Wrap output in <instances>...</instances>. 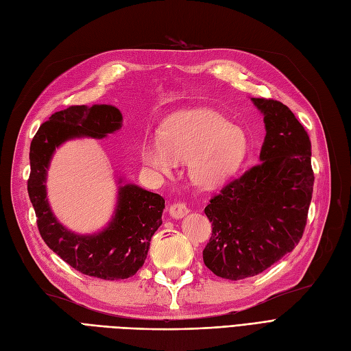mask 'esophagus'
Returning a JSON list of instances; mask_svg holds the SVG:
<instances>
[{"label": "esophagus", "instance_id": "obj_1", "mask_svg": "<svg viewBox=\"0 0 351 351\" xmlns=\"http://www.w3.org/2000/svg\"><path fill=\"white\" fill-rule=\"evenodd\" d=\"M188 213H189V210H188L185 202H180V201L173 202V204L169 207V214H171V217H173V219L184 217V216H186Z\"/></svg>", "mask_w": 351, "mask_h": 351}]
</instances>
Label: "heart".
Segmentation results:
<instances>
[{"label": "heart", "mask_w": 351, "mask_h": 351, "mask_svg": "<svg viewBox=\"0 0 351 351\" xmlns=\"http://www.w3.org/2000/svg\"><path fill=\"white\" fill-rule=\"evenodd\" d=\"M246 149L243 131L211 110H189L169 118L159 143L141 147V160L160 175L171 173L176 162L188 160L191 179L202 188L228 180Z\"/></svg>", "instance_id": "1"}]
</instances>
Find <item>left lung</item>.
<instances>
[{
    "label": "left lung",
    "mask_w": 351,
    "mask_h": 351,
    "mask_svg": "<svg viewBox=\"0 0 351 351\" xmlns=\"http://www.w3.org/2000/svg\"><path fill=\"white\" fill-rule=\"evenodd\" d=\"M252 101L267 131L259 163L224 185L204 210L213 233L202 259L228 280L254 277L295 250L313 192L308 132L281 101Z\"/></svg>",
    "instance_id": "8db88e82"
}]
</instances>
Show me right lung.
Wrapping results in <instances>:
<instances>
[{
	"mask_svg": "<svg viewBox=\"0 0 351 351\" xmlns=\"http://www.w3.org/2000/svg\"><path fill=\"white\" fill-rule=\"evenodd\" d=\"M122 115L110 105L70 106L55 112L30 144L27 192L38 229L51 250L82 274L101 280L132 277L143 267L150 241L162 224L165 199L134 184L118 189L115 216L95 234H75L55 219L47 198V171L56 147L71 138H104L119 130Z\"/></svg>",
	"mask_w": 351,
	"mask_h": 351,
	"instance_id": "right-lung-1",
	"label": "right lung"
}]
</instances>
